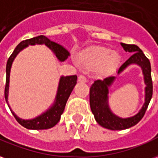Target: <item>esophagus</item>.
Masks as SVG:
<instances>
[{
	"label": "esophagus",
	"instance_id": "34e87169",
	"mask_svg": "<svg viewBox=\"0 0 158 158\" xmlns=\"http://www.w3.org/2000/svg\"><path fill=\"white\" fill-rule=\"evenodd\" d=\"M78 81H79V82L85 83V82H87V78L85 77L84 76H79V77H78Z\"/></svg>",
	"mask_w": 158,
	"mask_h": 158
}]
</instances>
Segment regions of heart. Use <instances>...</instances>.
I'll list each match as a JSON object with an SVG mask.
<instances>
[{
	"mask_svg": "<svg viewBox=\"0 0 158 158\" xmlns=\"http://www.w3.org/2000/svg\"><path fill=\"white\" fill-rule=\"evenodd\" d=\"M77 61L87 69H94L97 74H109L118 65L119 55L103 46H93L78 55Z\"/></svg>",
	"mask_w": 158,
	"mask_h": 158,
	"instance_id": "obj_1",
	"label": "heart"
}]
</instances>
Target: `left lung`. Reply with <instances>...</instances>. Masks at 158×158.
Listing matches in <instances>:
<instances>
[{
  "label": "left lung",
  "instance_id": "left-lung-1",
  "mask_svg": "<svg viewBox=\"0 0 158 158\" xmlns=\"http://www.w3.org/2000/svg\"><path fill=\"white\" fill-rule=\"evenodd\" d=\"M125 52H130L131 56L118 68L117 73L122 71L131 65H137L141 68L144 77L145 87V103L140 111L132 117L121 118L112 112L109 104V87L114 83L115 77H109L103 80H97L90 87V107L94 118L101 126L112 130L121 131L134 126L143 118L147 107L152 97V81L151 76V64L149 60L144 55L142 50L135 44H126L120 43Z\"/></svg>",
  "mask_w": 158,
  "mask_h": 158
}]
</instances>
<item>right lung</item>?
<instances>
[{
  "label": "right lung",
  "instance_id": "right-lung-1",
  "mask_svg": "<svg viewBox=\"0 0 158 158\" xmlns=\"http://www.w3.org/2000/svg\"><path fill=\"white\" fill-rule=\"evenodd\" d=\"M35 44H44L49 48L54 55L56 56L60 62L65 61V60L70 56V53L67 49L64 48L63 46L57 43L53 42L49 40L47 37L44 35L34 37L29 40H23L18 44L16 49H14L13 53L9 57L6 63V87H5V98L6 102L8 103V93H9V84H10V73L12 63L14 61L17 55L22 51L23 49L27 48L28 45H35ZM77 77L74 76H68V77H60L59 81L57 93L55 95V101L52 105L46 110L45 112L41 114L40 115L37 116L35 118L31 119H23L21 118L15 114V113L11 110L10 106L8 104L9 109L12 113V114L17 119V121L23 125V127L27 128L28 130H46L49 128L54 127L60 119V116L64 112L65 104L67 102L69 97L71 95V92L77 84Z\"/></svg>",
  "mask_w": 158,
  "mask_h": 158
}]
</instances>
